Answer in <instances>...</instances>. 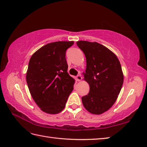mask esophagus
I'll return each mask as SVG.
<instances>
[{
  "label": "esophagus",
  "instance_id": "1",
  "mask_svg": "<svg viewBox=\"0 0 147 147\" xmlns=\"http://www.w3.org/2000/svg\"><path fill=\"white\" fill-rule=\"evenodd\" d=\"M82 79V76H80V75H79V76H77V77H76V80H77V81H80Z\"/></svg>",
  "mask_w": 147,
  "mask_h": 147
}]
</instances>
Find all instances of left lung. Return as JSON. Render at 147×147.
I'll return each mask as SVG.
<instances>
[{"label": "left lung", "instance_id": "1", "mask_svg": "<svg viewBox=\"0 0 147 147\" xmlns=\"http://www.w3.org/2000/svg\"><path fill=\"white\" fill-rule=\"evenodd\" d=\"M77 45L86 58L84 80L90 86L82 97L83 105L90 113L100 115L118 98L123 84L121 66L115 53L97 42L79 41Z\"/></svg>", "mask_w": 147, "mask_h": 147}]
</instances>
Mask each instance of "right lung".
I'll return each mask as SVG.
<instances>
[{
	"mask_svg": "<svg viewBox=\"0 0 147 147\" xmlns=\"http://www.w3.org/2000/svg\"><path fill=\"white\" fill-rule=\"evenodd\" d=\"M74 41L48 43L32 55L26 82L34 102L48 114H57L65 107L74 89L75 80L67 72L65 53Z\"/></svg>",
	"mask_w": 147,
	"mask_h": 147,
	"instance_id": "right-lung-1",
	"label": "right lung"
}]
</instances>
